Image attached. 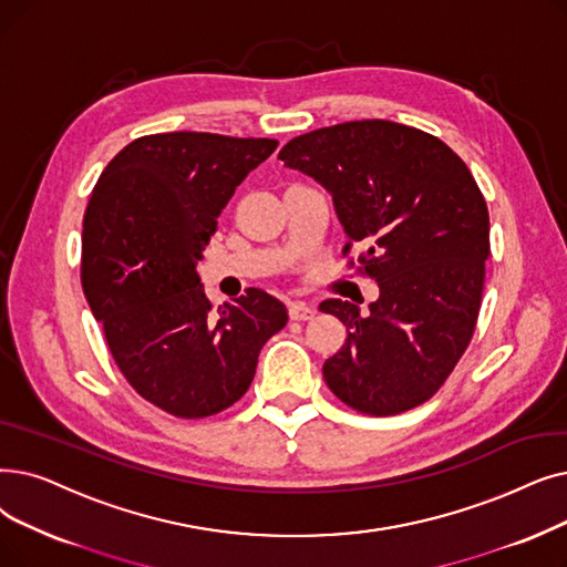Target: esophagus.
<instances>
[{
    "label": "esophagus",
    "instance_id": "obj_1",
    "mask_svg": "<svg viewBox=\"0 0 567 567\" xmlns=\"http://www.w3.org/2000/svg\"><path fill=\"white\" fill-rule=\"evenodd\" d=\"M315 308L312 306H308V303H303V301H293V303H289V317L291 319H297V322H308V319H312L315 317Z\"/></svg>",
    "mask_w": 567,
    "mask_h": 567
}]
</instances>
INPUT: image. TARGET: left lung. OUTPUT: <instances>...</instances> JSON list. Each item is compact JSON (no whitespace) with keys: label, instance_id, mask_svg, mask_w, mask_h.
I'll use <instances>...</instances> for the list:
<instances>
[{"label":"left lung","instance_id":"left-lung-1","mask_svg":"<svg viewBox=\"0 0 567 567\" xmlns=\"http://www.w3.org/2000/svg\"><path fill=\"white\" fill-rule=\"evenodd\" d=\"M324 185L348 234L342 257L380 299L322 308L348 327L324 380L357 412L426 403L471 344L482 306L488 208L471 168L437 136L391 120H352L291 138L278 155Z\"/></svg>","mask_w":567,"mask_h":567}]
</instances>
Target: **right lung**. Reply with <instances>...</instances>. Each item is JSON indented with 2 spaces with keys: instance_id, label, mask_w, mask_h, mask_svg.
Segmentation results:
<instances>
[{
  "instance_id": "right-lung-1",
  "label": "right lung",
  "mask_w": 567,
  "mask_h": 567,
  "mask_svg": "<svg viewBox=\"0 0 567 567\" xmlns=\"http://www.w3.org/2000/svg\"><path fill=\"white\" fill-rule=\"evenodd\" d=\"M276 138L168 132L132 141L96 181L83 217L81 285L120 373L141 399L204 420L252 384L287 324L264 289L213 308L196 261L236 187Z\"/></svg>"
}]
</instances>
